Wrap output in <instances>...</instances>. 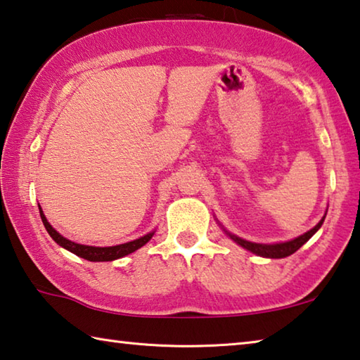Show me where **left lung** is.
<instances>
[{
    "label": "left lung",
    "mask_w": 360,
    "mask_h": 360,
    "mask_svg": "<svg viewBox=\"0 0 360 360\" xmlns=\"http://www.w3.org/2000/svg\"><path fill=\"white\" fill-rule=\"evenodd\" d=\"M324 217L321 219L319 224L316 225L314 229L307 231V233H303V235L298 236V238L292 240V241H288V243H278V245H259V243H251V241L241 240V238H238V236H235V235H230V233L229 235H230V238L238 243L240 246H243L245 249H248V251H251L254 254L262 255V257L283 259V257H288V255L298 251V249H300L304 245V243H307L309 238H311V236L316 233V231L321 229L322 222H324Z\"/></svg>",
    "instance_id": "left-lung-1"
}]
</instances>
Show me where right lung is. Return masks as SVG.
<instances>
[{
  "label": "right lung",
  "mask_w": 360,
  "mask_h": 360,
  "mask_svg": "<svg viewBox=\"0 0 360 360\" xmlns=\"http://www.w3.org/2000/svg\"><path fill=\"white\" fill-rule=\"evenodd\" d=\"M39 214H41V219H42V224H44L46 230L49 231V235L52 236L53 241H56L57 245H60L65 249H68L70 252L76 254V255H79V257H82L85 260H90V262H109V260H115V259L124 257V255H129L131 252H135L136 249L144 246L146 243H148L152 238V235H154V231H152V233L144 235V236H141V238H138L135 241H130V243H124V245H119V246H109V248L85 246V245H79V243L63 238V236L60 235L58 231L47 222V219H46L44 214H42L41 208H39Z\"/></svg>",
  "instance_id": "right-lung-1"
}]
</instances>
